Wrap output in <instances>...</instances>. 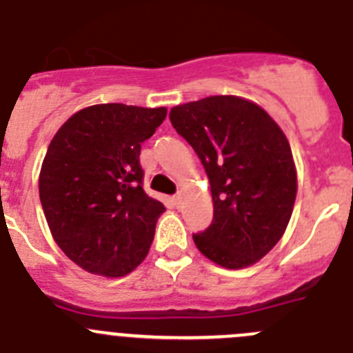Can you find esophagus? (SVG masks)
Listing matches in <instances>:
<instances>
[{
  "mask_svg": "<svg viewBox=\"0 0 353 353\" xmlns=\"http://www.w3.org/2000/svg\"><path fill=\"white\" fill-rule=\"evenodd\" d=\"M173 201H174V205H180V201H182V194H180V192H176V194L173 196Z\"/></svg>",
  "mask_w": 353,
  "mask_h": 353,
  "instance_id": "obj_1",
  "label": "esophagus"
}]
</instances>
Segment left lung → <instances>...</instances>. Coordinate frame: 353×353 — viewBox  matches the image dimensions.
<instances>
[{"label":"left lung","instance_id":"left-lung-1","mask_svg":"<svg viewBox=\"0 0 353 353\" xmlns=\"http://www.w3.org/2000/svg\"><path fill=\"white\" fill-rule=\"evenodd\" d=\"M170 120L210 180L214 219L192 235L196 248L226 269L256 263L283 236L297 196L286 136L260 105L233 95L176 105Z\"/></svg>","mask_w":353,"mask_h":353}]
</instances>
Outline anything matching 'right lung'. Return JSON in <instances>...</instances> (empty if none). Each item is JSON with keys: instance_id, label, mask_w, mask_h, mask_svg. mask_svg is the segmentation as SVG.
Masks as SVG:
<instances>
[{"instance_id": "add662e5", "label": "right lung", "mask_w": 353, "mask_h": 353, "mask_svg": "<svg viewBox=\"0 0 353 353\" xmlns=\"http://www.w3.org/2000/svg\"><path fill=\"white\" fill-rule=\"evenodd\" d=\"M166 113V108L90 105L52 138L40 170V203L56 244L81 269L121 277L148 254L166 208L143 189L139 154Z\"/></svg>"}]
</instances>
